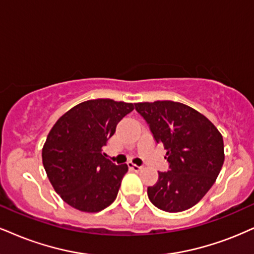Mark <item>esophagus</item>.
Here are the masks:
<instances>
[{
	"instance_id": "obj_1",
	"label": "esophagus",
	"mask_w": 254,
	"mask_h": 254,
	"mask_svg": "<svg viewBox=\"0 0 254 254\" xmlns=\"http://www.w3.org/2000/svg\"><path fill=\"white\" fill-rule=\"evenodd\" d=\"M128 167H129V170H132L134 172H139L141 171V166H137L135 164H133V162H128Z\"/></svg>"
}]
</instances>
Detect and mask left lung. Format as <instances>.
I'll list each match as a JSON object with an SVG mask.
<instances>
[{
	"label": "left lung",
	"mask_w": 254,
	"mask_h": 254,
	"mask_svg": "<svg viewBox=\"0 0 254 254\" xmlns=\"http://www.w3.org/2000/svg\"><path fill=\"white\" fill-rule=\"evenodd\" d=\"M135 111L148 125L153 139L167 151V172H159L147 194L165 212L186 211L213 186L224 164L223 136L195 109L180 102L135 103Z\"/></svg>",
	"instance_id": "1"
}]
</instances>
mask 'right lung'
<instances>
[{
    "mask_svg": "<svg viewBox=\"0 0 254 254\" xmlns=\"http://www.w3.org/2000/svg\"><path fill=\"white\" fill-rule=\"evenodd\" d=\"M133 109V103L89 100L53 126L42 149L43 167L55 192L71 207L92 213L117 198L128 166L113 164L103 147Z\"/></svg>",
    "mask_w": 254,
    "mask_h": 254,
    "instance_id": "obj_1",
    "label": "right lung"
}]
</instances>
